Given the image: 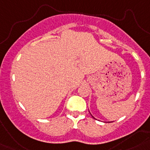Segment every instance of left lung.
<instances>
[{"mask_svg":"<svg viewBox=\"0 0 150 150\" xmlns=\"http://www.w3.org/2000/svg\"><path fill=\"white\" fill-rule=\"evenodd\" d=\"M93 118H94V117H93Z\"/></svg>","mask_w":150,"mask_h":150,"instance_id":"8db88e82","label":"left lung"}]
</instances>
